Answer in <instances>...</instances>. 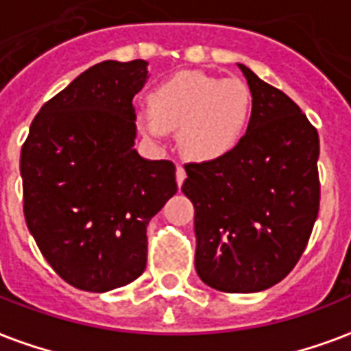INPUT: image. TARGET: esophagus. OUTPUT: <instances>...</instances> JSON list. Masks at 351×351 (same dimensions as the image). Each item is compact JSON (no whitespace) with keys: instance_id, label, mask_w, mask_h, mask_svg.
<instances>
[{"instance_id":"obj_1","label":"esophagus","mask_w":351,"mask_h":351,"mask_svg":"<svg viewBox=\"0 0 351 351\" xmlns=\"http://www.w3.org/2000/svg\"><path fill=\"white\" fill-rule=\"evenodd\" d=\"M184 178H186V172H184L183 165H178V168H176V181H178L179 186L183 184Z\"/></svg>"}]
</instances>
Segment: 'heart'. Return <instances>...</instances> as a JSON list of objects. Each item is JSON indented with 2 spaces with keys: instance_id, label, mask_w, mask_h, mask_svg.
<instances>
[{
  "instance_id": "obj_1",
  "label": "heart",
  "mask_w": 351,
  "mask_h": 351,
  "mask_svg": "<svg viewBox=\"0 0 351 351\" xmlns=\"http://www.w3.org/2000/svg\"><path fill=\"white\" fill-rule=\"evenodd\" d=\"M251 102V91L238 78L178 73L152 93V117L145 128L150 135H159L162 128L176 130L181 148L190 157L214 159L238 145Z\"/></svg>"
}]
</instances>
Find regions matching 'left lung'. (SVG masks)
I'll list each match as a JSON object with an SVG mask.
<instances>
[{"label":"left lung","instance_id":"left-lung-1","mask_svg":"<svg viewBox=\"0 0 351 351\" xmlns=\"http://www.w3.org/2000/svg\"><path fill=\"white\" fill-rule=\"evenodd\" d=\"M252 95L240 143L213 161L186 162L195 271L206 286L254 293L278 284L302 256L319 214V133L302 110L240 64Z\"/></svg>","mask_w":351,"mask_h":351}]
</instances>
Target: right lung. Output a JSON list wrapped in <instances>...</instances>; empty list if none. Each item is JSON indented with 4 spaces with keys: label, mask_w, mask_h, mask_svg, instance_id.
<instances>
[{
    "label": "right lung",
    "mask_w": 351,
    "mask_h": 351,
    "mask_svg": "<svg viewBox=\"0 0 351 351\" xmlns=\"http://www.w3.org/2000/svg\"><path fill=\"white\" fill-rule=\"evenodd\" d=\"M145 60H106L40 108L21 146L23 214L49 265L77 289L128 286L146 267V227L178 192L172 161L133 148Z\"/></svg>",
    "instance_id": "1"
}]
</instances>
